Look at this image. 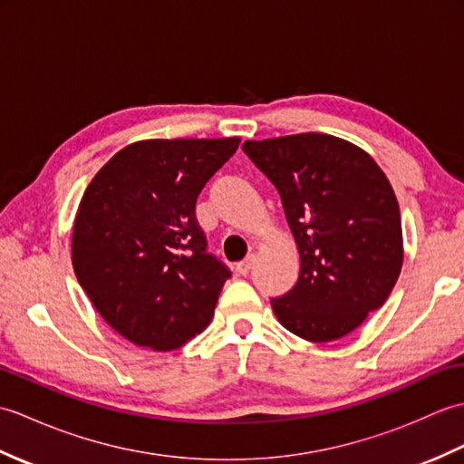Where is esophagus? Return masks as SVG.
<instances>
[{
    "label": "esophagus",
    "mask_w": 464,
    "mask_h": 464,
    "mask_svg": "<svg viewBox=\"0 0 464 464\" xmlns=\"http://www.w3.org/2000/svg\"><path fill=\"white\" fill-rule=\"evenodd\" d=\"M253 265H255V257H247L245 261L237 263V267H235V269H237V273H239V275H243V277H245V275H249V273H251Z\"/></svg>",
    "instance_id": "obj_1"
}]
</instances>
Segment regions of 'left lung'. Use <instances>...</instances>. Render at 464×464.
Returning <instances> with one entry per match:
<instances>
[{"instance_id": "1", "label": "left lung", "mask_w": 464, "mask_h": 464, "mask_svg": "<svg viewBox=\"0 0 464 464\" xmlns=\"http://www.w3.org/2000/svg\"><path fill=\"white\" fill-rule=\"evenodd\" d=\"M277 187L297 243L295 287L271 299L285 329L311 343L354 331L389 299L402 267L395 191L361 147L327 133L245 141Z\"/></svg>"}]
</instances>
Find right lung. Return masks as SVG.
I'll use <instances>...</instances> for the list:
<instances>
[{
    "label": "right lung",
    "mask_w": 464,
    "mask_h": 464,
    "mask_svg": "<svg viewBox=\"0 0 464 464\" xmlns=\"http://www.w3.org/2000/svg\"><path fill=\"white\" fill-rule=\"evenodd\" d=\"M239 137L143 140L95 173L77 207L72 263L111 329L179 349L211 323L229 269L205 251L195 203Z\"/></svg>",
    "instance_id": "right-lung-1"
}]
</instances>
